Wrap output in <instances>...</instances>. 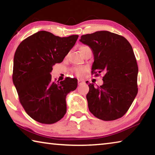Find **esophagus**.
<instances>
[{"label": "esophagus", "mask_w": 155, "mask_h": 155, "mask_svg": "<svg viewBox=\"0 0 155 155\" xmlns=\"http://www.w3.org/2000/svg\"><path fill=\"white\" fill-rule=\"evenodd\" d=\"M83 83H84V81H83V80H81V79H78V85H80V84Z\"/></svg>", "instance_id": "esophagus-1"}]
</instances>
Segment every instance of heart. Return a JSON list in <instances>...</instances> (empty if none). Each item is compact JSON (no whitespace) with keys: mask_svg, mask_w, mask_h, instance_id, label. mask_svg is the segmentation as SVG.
<instances>
[{"mask_svg":"<svg viewBox=\"0 0 155 155\" xmlns=\"http://www.w3.org/2000/svg\"><path fill=\"white\" fill-rule=\"evenodd\" d=\"M73 72L78 77H82L86 72V68H74L73 69Z\"/></svg>","mask_w":155,"mask_h":155,"instance_id":"1","label":"heart"}]
</instances>
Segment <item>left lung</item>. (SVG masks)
<instances>
[{
    "label": "left lung",
    "mask_w": 155,
    "mask_h": 155,
    "mask_svg": "<svg viewBox=\"0 0 155 155\" xmlns=\"http://www.w3.org/2000/svg\"><path fill=\"white\" fill-rule=\"evenodd\" d=\"M79 40L92 50L91 74L98 77L104 73L103 85L89 84V110L104 121L120 118L138 91V66L132 46L123 36L107 31L83 35Z\"/></svg>",
    "instance_id": "1"
}]
</instances>
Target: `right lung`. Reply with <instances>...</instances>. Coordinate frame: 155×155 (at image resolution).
Segmentation results:
<instances>
[{
    "mask_svg": "<svg viewBox=\"0 0 155 155\" xmlns=\"http://www.w3.org/2000/svg\"><path fill=\"white\" fill-rule=\"evenodd\" d=\"M78 35L60 38L45 31L28 37L15 51L12 79L27 114L42 124H54L66 113L65 98L77 87V79L52 81L54 64L63 61Z\"/></svg>",
    "mask_w": 155,
    "mask_h": 155,
    "instance_id": "1",
    "label": "right lung"
}]
</instances>
